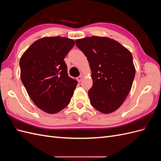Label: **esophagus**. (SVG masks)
<instances>
[{
    "mask_svg": "<svg viewBox=\"0 0 161 161\" xmlns=\"http://www.w3.org/2000/svg\"><path fill=\"white\" fill-rule=\"evenodd\" d=\"M76 80H77V81H78V82H80L82 80V75H80V76H79V77H77Z\"/></svg>",
    "mask_w": 161,
    "mask_h": 161,
    "instance_id": "1",
    "label": "esophagus"
}]
</instances>
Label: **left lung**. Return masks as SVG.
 I'll use <instances>...</instances> for the list:
<instances>
[{"label": "left lung", "instance_id": "left-lung-1", "mask_svg": "<svg viewBox=\"0 0 161 161\" xmlns=\"http://www.w3.org/2000/svg\"><path fill=\"white\" fill-rule=\"evenodd\" d=\"M75 42L92 71L91 105L103 114L112 113L123 104L132 86L136 69L131 53L108 37H86Z\"/></svg>", "mask_w": 161, "mask_h": 161}]
</instances>
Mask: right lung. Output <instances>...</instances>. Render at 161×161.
<instances>
[{
    "label": "right lung",
    "instance_id": "obj_1",
    "mask_svg": "<svg viewBox=\"0 0 161 161\" xmlns=\"http://www.w3.org/2000/svg\"><path fill=\"white\" fill-rule=\"evenodd\" d=\"M75 43L64 37H44L21 57V81L34 104L46 113L64 109L74 93L78 82L68 75L64 59Z\"/></svg>",
    "mask_w": 161,
    "mask_h": 161
}]
</instances>
